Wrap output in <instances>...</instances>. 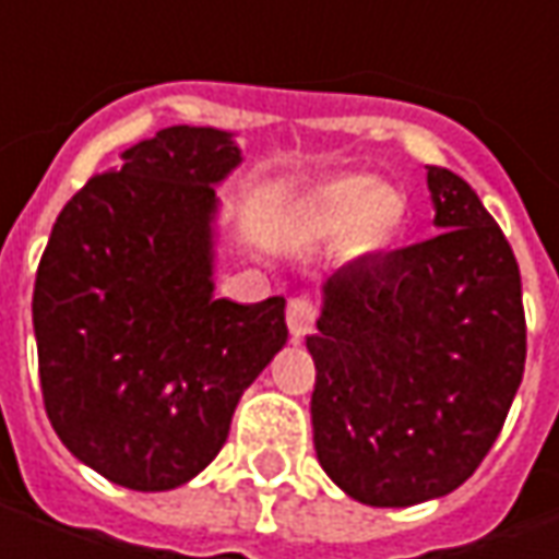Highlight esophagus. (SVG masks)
<instances>
[{"label": "esophagus", "mask_w": 559, "mask_h": 559, "mask_svg": "<svg viewBox=\"0 0 559 559\" xmlns=\"http://www.w3.org/2000/svg\"><path fill=\"white\" fill-rule=\"evenodd\" d=\"M286 323H289L292 338L301 342L313 330V323H317V305H313L311 298H292L289 308H286Z\"/></svg>", "instance_id": "1"}]
</instances>
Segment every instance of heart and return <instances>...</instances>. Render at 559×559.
I'll return each instance as SVG.
<instances>
[{"label":"heart","instance_id":"heart-1","mask_svg":"<svg viewBox=\"0 0 559 559\" xmlns=\"http://www.w3.org/2000/svg\"><path fill=\"white\" fill-rule=\"evenodd\" d=\"M404 211L407 202L395 186L373 183L370 177H342L308 192L295 204L292 221L317 239L345 229V248L352 254H376L395 239Z\"/></svg>","mask_w":559,"mask_h":559}]
</instances>
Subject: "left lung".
I'll return each instance as SVG.
<instances>
[{"mask_svg": "<svg viewBox=\"0 0 559 559\" xmlns=\"http://www.w3.org/2000/svg\"><path fill=\"white\" fill-rule=\"evenodd\" d=\"M426 183L441 233L335 270L308 335L317 461L370 507L423 504L466 483L526 367L513 248L457 174L429 167Z\"/></svg>", "mask_w": 559, "mask_h": 559, "instance_id": "1", "label": "left lung"}]
</instances>
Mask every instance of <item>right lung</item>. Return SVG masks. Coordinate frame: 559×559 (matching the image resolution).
I'll list each match as a JSON object with an SVG mask.
<instances>
[{
    "label": "right lung",
    "instance_id": "add662e5",
    "mask_svg": "<svg viewBox=\"0 0 559 559\" xmlns=\"http://www.w3.org/2000/svg\"><path fill=\"white\" fill-rule=\"evenodd\" d=\"M61 207L33 286L46 414L64 448L133 491L199 476L239 397L286 345V298H214L233 133L167 127Z\"/></svg>",
    "mask_w": 559,
    "mask_h": 559
}]
</instances>
